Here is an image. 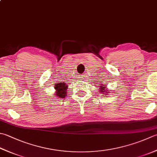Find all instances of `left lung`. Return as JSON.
I'll return each instance as SVG.
<instances>
[{
    "label": "left lung",
    "instance_id": "1",
    "mask_svg": "<svg viewBox=\"0 0 157 157\" xmlns=\"http://www.w3.org/2000/svg\"><path fill=\"white\" fill-rule=\"evenodd\" d=\"M105 88H106V86H105V85L101 86V84H100V88H99V89L100 92H101V94H107V93H109L108 90H105V89H106ZM104 96H105V95H104Z\"/></svg>",
    "mask_w": 157,
    "mask_h": 157
}]
</instances>
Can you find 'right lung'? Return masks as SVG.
Here are the masks:
<instances>
[{"instance_id":"1","label":"right lung","mask_w":157,"mask_h":157,"mask_svg":"<svg viewBox=\"0 0 157 157\" xmlns=\"http://www.w3.org/2000/svg\"><path fill=\"white\" fill-rule=\"evenodd\" d=\"M68 88V86H66L64 83H59V84H56L55 86V89H56V93L55 94L56 97L64 98L67 94V89Z\"/></svg>"}]
</instances>
